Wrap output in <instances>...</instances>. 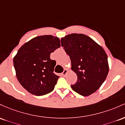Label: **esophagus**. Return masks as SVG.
Listing matches in <instances>:
<instances>
[{
    "mask_svg": "<svg viewBox=\"0 0 125 125\" xmlns=\"http://www.w3.org/2000/svg\"><path fill=\"white\" fill-rule=\"evenodd\" d=\"M67 73H68V70H67V69H64V71H63L62 73V75H64V76H65V75L67 74Z\"/></svg>",
    "mask_w": 125,
    "mask_h": 125,
    "instance_id": "1",
    "label": "esophagus"
}]
</instances>
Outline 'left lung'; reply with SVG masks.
<instances>
[{
  "instance_id": "obj_1",
  "label": "left lung",
  "mask_w": 125,
  "mask_h": 125,
  "mask_svg": "<svg viewBox=\"0 0 125 125\" xmlns=\"http://www.w3.org/2000/svg\"><path fill=\"white\" fill-rule=\"evenodd\" d=\"M71 61V70L77 75V81L71 87L74 92L88 96L100 87L106 80L109 67L106 52L89 36L71 33L61 39Z\"/></svg>"
}]
</instances>
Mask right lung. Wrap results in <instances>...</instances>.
I'll list each match as a JSON object with an SVG mask.
<instances>
[{
  "instance_id": "right-lung-1",
  "label": "right lung",
  "mask_w": 125,
  "mask_h": 125,
  "mask_svg": "<svg viewBox=\"0 0 125 125\" xmlns=\"http://www.w3.org/2000/svg\"><path fill=\"white\" fill-rule=\"evenodd\" d=\"M58 37L42 35L26 42L13 58L16 75L22 86L35 96H43L54 89L59 76L53 73L56 62L50 54L60 47Z\"/></svg>"
}]
</instances>
